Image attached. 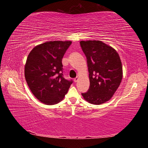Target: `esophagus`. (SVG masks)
<instances>
[{
    "mask_svg": "<svg viewBox=\"0 0 148 148\" xmlns=\"http://www.w3.org/2000/svg\"><path fill=\"white\" fill-rule=\"evenodd\" d=\"M78 80H79V77L78 76L76 77H75V78L74 79V81L75 83H76V82L78 81Z\"/></svg>",
    "mask_w": 148,
    "mask_h": 148,
    "instance_id": "1",
    "label": "esophagus"
}]
</instances>
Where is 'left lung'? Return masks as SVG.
Listing matches in <instances>:
<instances>
[{
    "mask_svg": "<svg viewBox=\"0 0 148 148\" xmlns=\"http://www.w3.org/2000/svg\"><path fill=\"white\" fill-rule=\"evenodd\" d=\"M79 43L87 57L90 82L89 91L82 95L89 103L104 104L112 99L121 82V59L116 49L102 41Z\"/></svg>",
    "mask_w": 148,
    "mask_h": 148,
    "instance_id": "1",
    "label": "left lung"
}]
</instances>
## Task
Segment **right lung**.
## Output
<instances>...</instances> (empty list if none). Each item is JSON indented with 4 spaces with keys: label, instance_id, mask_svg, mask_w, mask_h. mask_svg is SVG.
I'll use <instances>...</instances> for the list:
<instances>
[{
    "label": "right lung",
    "instance_id": "1",
    "mask_svg": "<svg viewBox=\"0 0 148 148\" xmlns=\"http://www.w3.org/2000/svg\"><path fill=\"white\" fill-rule=\"evenodd\" d=\"M71 41H49L37 45L25 64V77L32 94L47 105L62 101L72 81L62 76V59Z\"/></svg>",
    "mask_w": 148,
    "mask_h": 148
}]
</instances>
